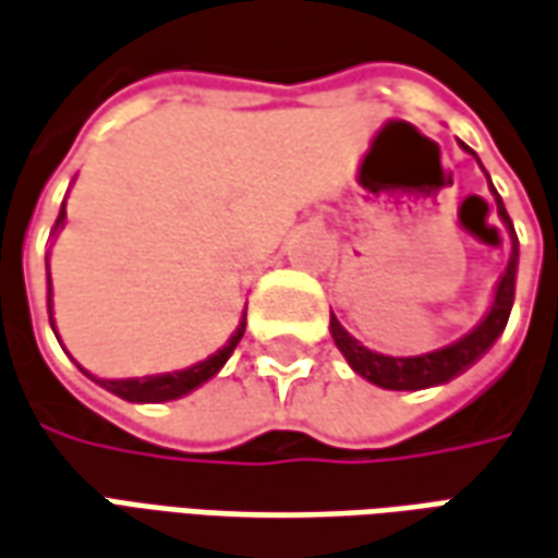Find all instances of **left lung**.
<instances>
[{
  "label": "left lung",
  "mask_w": 558,
  "mask_h": 558,
  "mask_svg": "<svg viewBox=\"0 0 558 558\" xmlns=\"http://www.w3.org/2000/svg\"><path fill=\"white\" fill-rule=\"evenodd\" d=\"M492 184V182H489ZM495 203H498V215L505 221L507 228L513 230L510 225V215H507L505 203L495 194ZM517 260H520V245H517V233H513V248H510V260H507V270L501 272L498 279V288H495V301H492L489 316L480 322L477 328L471 330L468 337H462L459 343L447 345V349H437V352H428V355H413V359H391V355H379V352H371L367 345H361L359 340H352L343 330V325L337 318L330 316V333H333V343L343 352L345 361L352 364V371L361 374L364 379H371L374 386H383V389L391 391H416L428 389V386H440V383H449L452 376H459L462 371H468L474 361L489 349L501 330H505L507 318H510V310H513V286H517Z\"/></svg>",
  "instance_id": "left-lung-1"
}]
</instances>
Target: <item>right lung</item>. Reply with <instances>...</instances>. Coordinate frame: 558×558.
<instances>
[{"instance_id":"add662e5","label":"right lung","mask_w":558,"mask_h":558,"mask_svg":"<svg viewBox=\"0 0 558 558\" xmlns=\"http://www.w3.org/2000/svg\"><path fill=\"white\" fill-rule=\"evenodd\" d=\"M63 218H66V203H63V209L57 215V225L53 230L63 225ZM48 310H51V282H48ZM51 328H53V316H51ZM242 330H245V316L236 325V330L230 333V340L215 355H209L206 361H199L194 367H187V371H175V374H160V376H142V379H96L94 374H87L84 367H78L81 374L87 376V379H94L96 386H102L111 395H118V398H124V401L133 403H160V401H172V398H182L191 389H197L203 386L206 379H213L221 367H225V361L230 359V352L236 349V343L242 340Z\"/></svg>"}]
</instances>
